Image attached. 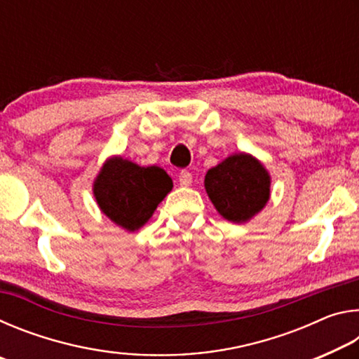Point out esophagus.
<instances>
[{"mask_svg": "<svg viewBox=\"0 0 359 359\" xmlns=\"http://www.w3.org/2000/svg\"><path fill=\"white\" fill-rule=\"evenodd\" d=\"M191 180H193L191 172L182 171V172L179 174V184H180L182 187H190V185H191Z\"/></svg>", "mask_w": 359, "mask_h": 359, "instance_id": "1", "label": "esophagus"}]
</instances>
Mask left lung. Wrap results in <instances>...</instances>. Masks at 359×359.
Here are the masks:
<instances>
[{"label":"left lung","instance_id":"8db88e82","mask_svg":"<svg viewBox=\"0 0 359 359\" xmlns=\"http://www.w3.org/2000/svg\"><path fill=\"white\" fill-rule=\"evenodd\" d=\"M204 187L223 218L245 223L263 210L271 196V175L257 158L234 154L205 174Z\"/></svg>","mask_w":359,"mask_h":359}]
</instances>
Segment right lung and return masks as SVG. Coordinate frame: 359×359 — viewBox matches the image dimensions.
Returning a JSON list of instances; mask_svg holds the SVG:
<instances>
[{"label": "right lung", "instance_id": "right-lung-1", "mask_svg": "<svg viewBox=\"0 0 359 359\" xmlns=\"http://www.w3.org/2000/svg\"><path fill=\"white\" fill-rule=\"evenodd\" d=\"M171 190L172 180L165 169L139 166L121 156L109 158L93 184L102 214L126 231L144 226Z\"/></svg>", "mask_w": 359, "mask_h": 359}]
</instances>
